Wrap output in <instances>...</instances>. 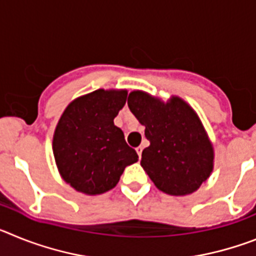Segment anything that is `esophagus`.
I'll use <instances>...</instances> for the list:
<instances>
[{
	"label": "esophagus",
	"mask_w": 256,
	"mask_h": 256,
	"mask_svg": "<svg viewBox=\"0 0 256 256\" xmlns=\"http://www.w3.org/2000/svg\"><path fill=\"white\" fill-rule=\"evenodd\" d=\"M142 150H144V148H142V146H138V148H136V151H137V154H138L140 158H141V156H142Z\"/></svg>",
	"instance_id": "esophagus-1"
}]
</instances>
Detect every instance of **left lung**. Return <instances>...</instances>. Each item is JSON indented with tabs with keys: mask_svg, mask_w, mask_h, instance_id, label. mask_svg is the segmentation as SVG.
<instances>
[{
	"mask_svg": "<svg viewBox=\"0 0 256 256\" xmlns=\"http://www.w3.org/2000/svg\"><path fill=\"white\" fill-rule=\"evenodd\" d=\"M128 108L150 141L141 165L155 186L174 196L195 192L209 178L214 159L196 112L178 97L164 104L141 91L130 92Z\"/></svg>",
	"mask_w": 256,
	"mask_h": 256,
	"instance_id": "8db88e82",
	"label": "left lung"
}]
</instances>
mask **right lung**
<instances>
[{
    "mask_svg": "<svg viewBox=\"0 0 256 256\" xmlns=\"http://www.w3.org/2000/svg\"><path fill=\"white\" fill-rule=\"evenodd\" d=\"M126 91H97L65 108L54 134V155L61 176L76 191L100 195L114 188L124 168L137 162L114 118Z\"/></svg>",
    "mask_w": 256,
    "mask_h": 256,
    "instance_id": "1",
    "label": "right lung"
}]
</instances>
